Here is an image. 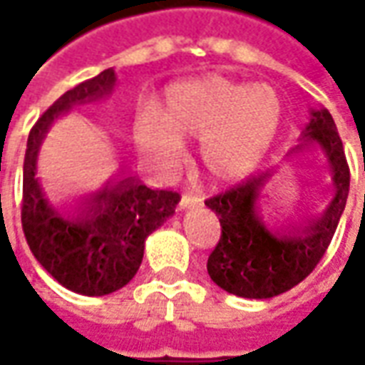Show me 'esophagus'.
<instances>
[{"label": "esophagus", "mask_w": 365, "mask_h": 365, "mask_svg": "<svg viewBox=\"0 0 365 365\" xmlns=\"http://www.w3.org/2000/svg\"><path fill=\"white\" fill-rule=\"evenodd\" d=\"M203 199L199 197V195H193V193H183L182 199H180V203H178V209L183 211V209H190L193 205H199Z\"/></svg>", "instance_id": "34e87169"}]
</instances>
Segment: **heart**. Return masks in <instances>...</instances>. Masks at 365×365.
<instances>
[{"label":"heart","instance_id":"obj_1","mask_svg":"<svg viewBox=\"0 0 365 365\" xmlns=\"http://www.w3.org/2000/svg\"><path fill=\"white\" fill-rule=\"evenodd\" d=\"M283 125V99L269 83L203 76L166 91L164 115L146 109L138 140L154 158L174 162L182 136H199V160L217 182H237L274 148Z\"/></svg>","mask_w":365,"mask_h":365}]
</instances>
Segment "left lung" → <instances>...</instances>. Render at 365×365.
<instances>
[{
    "instance_id": "1",
    "label": "left lung",
    "mask_w": 365,
    "mask_h": 365,
    "mask_svg": "<svg viewBox=\"0 0 365 365\" xmlns=\"http://www.w3.org/2000/svg\"><path fill=\"white\" fill-rule=\"evenodd\" d=\"M299 140L285 160L319 150L330 172L332 199L321 215H301L274 229L264 222L258 203L277 168L205 201L221 222V238L207 260V272L232 295L269 299L289 291L313 272L334 237L350 191V170L332 115L324 107L311 109Z\"/></svg>"
}]
</instances>
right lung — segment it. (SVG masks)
<instances>
[{"instance_id": "obj_1", "label": "right lung", "mask_w": 365, "mask_h": 365, "mask_svg": "<svg viewBox=\"0 0 365 365\" xmlns=\"http://www.w3.org/2000/svg\"><path fill=\"white\" fill-rule=\"evenodd\" d=\"M115 86L117 74L107 68L56 99L31 128L23 162L21 222L29 248L60 285L88 297L109 295L135 277L146 238L180 201L175 191L152 190L125 170L74 207H56L46 197L36 164L48 128L72 107L109 97Z\"/></svg>"}]
</instances>
